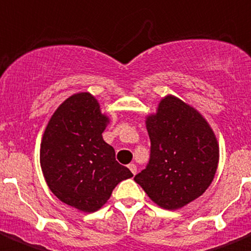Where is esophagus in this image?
I'll return each mask as SVG.
<instances>
[{"mask_svg": "<svg viewBox=\"0 0 251 251\" xmlns=\"http://www.w3.org/2000/svg\"><path fill=\"white\" fill-rule=\"evenodd\" d=\"M128 169L132 172L133 175H135L136 172H137V167H136V164H133V163H130V164H128Z\"/></svg>", "mask_w": 251, "mask_h": 251, "instance_id": "obj_1", "label": "esophagus"}]
</instances>
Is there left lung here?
Segmentation results:
<instances>
[{
  "instance_id": "obj_1",
  "label": "left lung",
  "mask_w": 251,
  "mask_h": 251,
  "mask_svg": "<svg viewBox=\"0 0 251 251\" xmlns=\"http://www.w3.org/2000/svg\"><path fill=\"white\" fill-rule=\"evenodd\" d=\"M150 160L133 179L151 200L176 210L198 199L215 177L218 145L205 119L180 99L168 96L146 121Z\"/></svg>"
}]
</instances>
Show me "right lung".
Here are the masks:
<instances>
[{"mask_svg":"<svg viewBox=\"0 0 251 251\" xmlns=\"http://www.w3.org/2000/svg\"><path fill=\"white\" fill-rule=\"evenodd\" d=\"M106 123L93 96L75 94L51 116L40 146L41 169L50 190L84 212L99 210L119 182L133 176L103 140Z\"/></svg>","mask_w":251,"mask_h":251,"instance_id":"right-lung-1","label":"right lung"}]
</instances>
